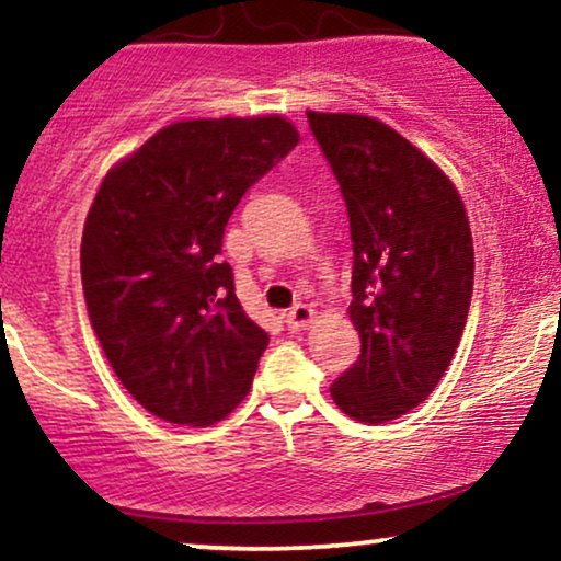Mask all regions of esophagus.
<instances>
[{"label":"esophagus","mask_w":561,"mask_h":561,"mask_svg":"<svg viewBox=\"0 0 561 561\" xmlns=\"http://www.w3.org/2000/svg\"><path fill=\"white\" fill-rule=\"evenodd\" d=\"M313 321V308L306 306V302H298L285 313V324L289 330H306L308 324Z\"/></svg>","instance_id":"1"}]
</instances>
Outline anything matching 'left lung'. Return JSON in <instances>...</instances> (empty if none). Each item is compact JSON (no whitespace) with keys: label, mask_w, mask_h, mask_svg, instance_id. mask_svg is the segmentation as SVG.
<instances>
[{"label":"left lung","mask_w":561,"mask_h":561,"mask_svg":"<svg viewBox=\"0 0 561 561\" xmlns=\"http://www.w3.org/2000/svg\"><path fill=\"white\" fill-rule=\"evenodd\" d=\"M308 126L343 192L362 356L332 382L347 416L382 424L446 375L472 300V231L459 192L409 139L369 115L313 113Z\"/></svg>","instance_id":"obj_1"}]
</instances>
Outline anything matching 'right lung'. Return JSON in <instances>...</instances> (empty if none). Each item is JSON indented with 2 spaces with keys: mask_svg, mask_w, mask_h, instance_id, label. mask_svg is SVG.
Returning <instances> with one entry per match:
<instances>
[{
  "mask_svg": "<svg viewBox=\"0 0 561 561\" xmlns=\"http://www.w3.org/2000/svg\"><path fill=\"white\" fill-rule=\"evenodd\" d=\"M298 139L282 115L182 121L96 192L81 240L89 321L121 385L160 420L205 427L248 396L268 334L237 300L224 229Z\"/></svg>",
  "mask_w": 561,
  "mask_h": 561,
  "instance_id": "right-lung-1",
  "label": "right lung"
}]
</instances>
